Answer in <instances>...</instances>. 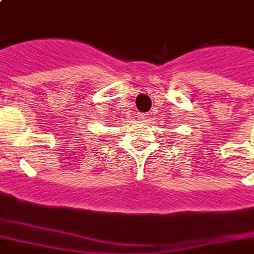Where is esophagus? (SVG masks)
Instances as JSON below:
<instances>
[{"label":"esophagus","mask_w":254,"mask_h":254,"mask_svg":"<svg viewBox=\"0 0 254 254\" xmlns=\"http://www.w3.org/2000/svg\"><path fill=\"white\" fill-rule=\"evenodd\" d=\"M137 119H138L139 121H147V120H149V115H147V113H138V115H137Z\"/></svg>","instance_id":"1"}]
</instances>
